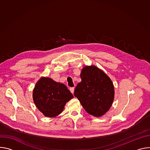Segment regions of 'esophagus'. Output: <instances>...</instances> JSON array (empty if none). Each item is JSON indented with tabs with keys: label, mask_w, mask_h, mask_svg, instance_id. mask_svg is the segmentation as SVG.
<instances>
[{
	"label": "esophagus",
	"mask_w": 150,
	"mask_h": 150,
	"mask_svg": "<svg viewBox=\"0 0 150 150\" xmlns=\"http://www.w3.org/2000/svg\"><path fill=\"white\" fill-rule=\"evenodd\" d=\"M74 90H75V88H74V87H71V88H69L70 91H71V93H72V94H74Z\"/></svg>",
	"instance_id": "34e87169"
}]
</instances>
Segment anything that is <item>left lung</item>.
I'll return each instance as SVG.
<instances>
[{
	"mask_svg": "<svg viewBox=\"0 0 150 150\" xmlns=\"http://www.w3.org/2000/svg\"><path fill=\"white\" fill-rule=\"evenodd\" d=\"M82 81L78 83L74 96L88 113L103 116L113 103L114 87L111 79L95 66L84 67L81 74Z\"/></svg>",
	"mask_w": 150,
	"mask_h": 150,
	"instance_id": "8db88e82",
	"label": "left lung"
}]
</instances>
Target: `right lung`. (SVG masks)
Returning a JSON list of instances; mask_svg holds the SVG:
<instances>
[{
    "instance_id": "add662e5",
    "label": "right lung",
    "mask_w": 150,
    "mask_h": 150,
    "mask_svg": "<svg viewBox=\"0 0 150 150\" xmlns=\"http://www.w3.org/2000/svg\"><path fill=\"white\" fill-rule=\"evenodd\" d=\"M33 100L37 109L46 117H56L73 95L65 85L51 78H41L33 91Z\"/></svg>"
}]
</instances>
